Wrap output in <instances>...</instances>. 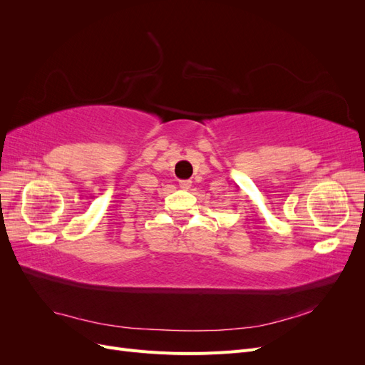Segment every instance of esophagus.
Here are the masks:
<instances>
[{
    "label": "esophagus",
    "mask_w": 365,
    "mask_h": 365,
    "mask_svg": "<svg viewBox=\"0 0 365 365\" xmlns=\"http://www.w3.org/2000/svg\"><path fill=\"white\" fill-rule=\"evenodd\" d=\"M180 187L182 190H189L192 187V181L190 180H182V181H180Z\"/></svg>",
    "instance_id": "obj_1"
}]
</instances>
